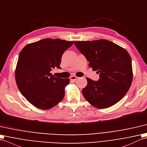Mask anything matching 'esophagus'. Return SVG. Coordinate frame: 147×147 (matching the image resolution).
I'll return each mask as SVG.
<instances>
[{
	"label": "esophagus",
	"mask_w": 147,
	"mask_h": 147,
	"mask_svg": "<svg viewBox=\"0 0 147 147\" xmlns=\"http://www.w3.org/2000/svg\"><path fill=\"white\" fill-rule=\"evenodd\" d=\"M78 77H77V76H71L70 77V80H71V81H76L77 79H78Z\"/></svg>",
	"instance_id": "34e87169"
}]
</instances>
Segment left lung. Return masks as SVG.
<instances>
[{"label":"left lung","instance_id":"8db88e82","mask_svg":"<svg viewBox=\"0 0 147 147\" xmlns=\"http://www.w3.org/2000/svg\"><path fill=\"white\" fill-rule=\"evenodd\" d=\"M75 45L99 74L98 81L87 78L82 92L88 102L98 109L115 105L125 96L133 80L130 55L125 48L106 40L75 41Z\"/></svg>","mask_w":147,"mask_h":147}]
</instances>
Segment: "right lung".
I'll list each match as a JSON object with an SVG mask.
<instances>
[{
	"label": "right lung",
	"instance_id": "add662e5",
	"mask_svg": "<svg viewBox=\"0 0 147 147\" xmlns=\"http://www.w3.org/2000/svg\"><path fill=\"white\" fill-rule=\"evenodd\" d=\"M74 41L46 38L28 44L19 55L15 70L17 86L22 95L32 105L50 109L61 102L69 79L52 76L51 70L60 68L64 51Z\"/></svg>",
	"mask_w": 147,
	"mask_h": 147
}]
</instances>
